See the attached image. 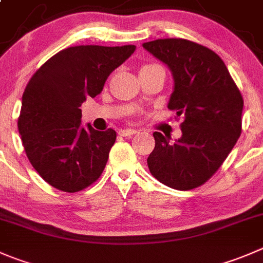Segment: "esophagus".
Masks as SVG:
<instances>
[{"label": "esophagus", "instance_id": "obj_1", "mask_svg": "<svg viewBox=\"0 0 263 263\" xmlns=\"http://www.w3.org/2000/svg\"><path fill=\"white\" fill-rule=\"evenodd\" d=\"M135 134H137V129H134V128H126L119 131V135H121V136H132V135Z\"/></svg>", "mask_w": 263, "mask_h": 263}]
</instances>
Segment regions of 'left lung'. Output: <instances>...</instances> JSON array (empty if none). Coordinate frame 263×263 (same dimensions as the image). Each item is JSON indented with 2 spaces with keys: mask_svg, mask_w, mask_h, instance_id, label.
Segmentation results:
<instances>
[{
  "mask_svg": "<svg viewBox=\"0 0 263 263\" xmlns=\"http://www.w3.org/2000/svg\"><path fill=\"white\" fill-rule=\"evenodd\" d=\"M170 68L173 91L168 109L182 117V135L154 132L147 157L150 173L164 185L191 190L221 167L241 134L243 98L222 59L210 48L181 38L142 43Z\"/></svg>",
  "mask_w": 263,
  "mask_h": 263,
  "instance_id": "obj_1",
  "label": "left lung"
}]
</instances>
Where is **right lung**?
<instances>
[{"mask_svg":"<svg viewBox=\"0 0 263 263\" xmlns=\"http://www.w3.org/2000/svg\"><path fill=\"white\" fill-rule=\"evenodd\" d=\"M135 50V45L68 47L28 82L17 127L28 159L51 186L76 193L103 173L117 134L83 127L80 106L103 91L109 74Z\"/></svg>","mask_w":263,"mask_h":263,"instance_id":"add662e5","label":"right lung"}]
</instances>
